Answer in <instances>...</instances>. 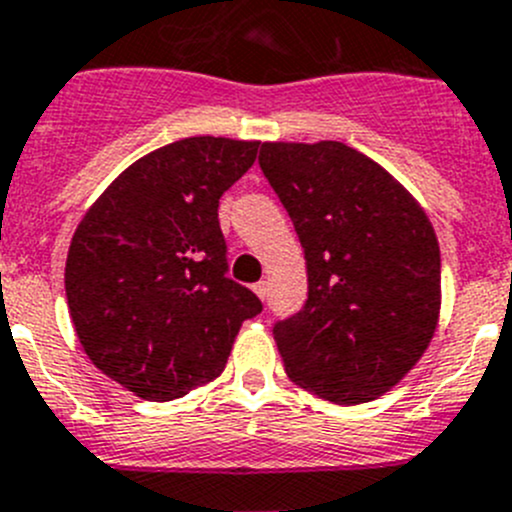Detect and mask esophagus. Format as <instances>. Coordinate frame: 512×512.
Here are the masks:
<instances>
[{"label": "esophagus", "instance_id": "34e87169", "mask_svg": "<svg viewBox=\"0 0 512 512\" xmlns=\"http://www.w3.org/2000/svg\"><path fill=\"white\" fill-rule=\"evenodd\" d=\"M252 290H255V295L260 297V300H265V297H267V282H255V285H252Z\"/></svg>", "mask_w": 512, "mask_h": 512}]
</instances>
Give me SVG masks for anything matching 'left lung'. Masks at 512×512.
Returning <instances> with one entry per match:
<instances>
[{
    "label": "left lung",
    "mask_w": 512,
    "mask_h": 512,
    "mask_svg": "<svg viewBox=\"0 0 512 512\" xmlns=\"http://www.w3.org/2000/svg\"><path fill=\"white\" fill-rule=\"evenodd\" d=\"M260 167L295 225L307 300L272 327L290 380L335 405L393 390L440 317V247L413 195L342 142H262Z\"/></svg>",
    "instance_id": "1"
}]
</instances>
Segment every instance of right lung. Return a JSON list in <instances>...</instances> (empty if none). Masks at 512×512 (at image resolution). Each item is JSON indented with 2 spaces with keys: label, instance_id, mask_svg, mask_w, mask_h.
<instances>
[{
  "label": "right lung",
  "instance_id": "1",
  "mask_svg": "<svg viewBox=\"0 0 512 512\" xmlns=\"http://www.w3.org/2000/svg\"><path fill=\"white\" fill-rule=\"evenodd\" d=\"M260 142L187 137L130 165L77 225L64 267L89 360L137 398L175 400L215 380L242 322L262 312L225 275L217 207Z\"/></svg>",
  "mask_w": 512,
  "mask_h": 512
}]
</instances>
